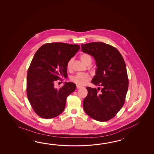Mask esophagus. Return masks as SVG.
Segmentation results:
<instances>
[{
    "label": "esophagus",
    "instance_id": "1",
    "mask_svg": "<svg viewBox=\"0 0 154 154\" xmlns=\"http://www.w3.org/2000/svg\"><path fill=\"white\" fill-rule=\"evenodd\" d=\"M82 88V86L78 85H76V88H78V89H79V88Z\"/></svg>",
    "mask_w": 154,
    "mask_h": 154
}]
</instances>
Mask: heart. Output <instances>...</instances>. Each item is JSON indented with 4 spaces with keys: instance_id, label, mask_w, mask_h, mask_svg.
I'll use <instances>...</instances> for the list:
<instances>
[{
    "instance_id": "b5f03b06",
    "label": "heart",
    "mask_w": 154,
    "mask_h": 154,
    "mask_svg": "<svg viewBox=\"0 0 154 154\" xmlns=\"http://www.w3.org/2000/svg\"><path fill=\"white\" fill-rule=\"evenodd\" d=\"M80 59L86 64L88 62H91V56L88 53H83L80 56ZM74 62V59L71 58L69 59L66 64V67L68 69H70L72 67V64ZM91 79V76L87 73H78L75 75L72 76L70 78L72 82L79 85H83L86 84L88 80Z\"/></svg>"
}]
</instances>
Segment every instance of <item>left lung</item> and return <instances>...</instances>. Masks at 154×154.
Here are the masks:
<instances>
[{"instance_id":"8db88e82","label":"left lung","mask_w":154,"mask_h":154,"mask_svg":"<svg viewBox=\"0 0 154 154\" xmlns=\"http://www.w3.org/2000/svg\"><path fill=\"white\" fill-rule=\"evenodd\" d=\"M82 51L93 56L97 69L91 82L96 88L86 87L83 101L86 113L100 122L113 118L125 103L128 91V75L125 60L118 49L103 42L82 44Z\"/></svg>"}]
</instances>
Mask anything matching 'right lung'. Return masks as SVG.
Wrapping results in <instances>:
<instances>
[{
	"label": "right lung",
	"mask_w": 154,
	"mask_h": 154,
	"mask_svg": "<svg viewBox=\"0 0 154 154\" xmlns=\"http://www.w3.org/2000/svg\"><path fill=\"white\" fill-rule=\"evenodd\" d=\"M80 49L78 45L66 43H46L37 50L27 75V96L33 111L46 119L56 117L66 107L67 97L76 88L73 82L54 88L60 76L66 78V64Z\"/></svg>",
	"instance_id": "1"
}]
</instances>
